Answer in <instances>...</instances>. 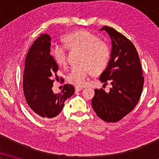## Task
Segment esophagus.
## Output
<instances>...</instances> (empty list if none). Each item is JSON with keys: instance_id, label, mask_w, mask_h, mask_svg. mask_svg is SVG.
I'll return each mask as SVG.
<instances>
[{"instance_id": "1", "label": "esophagus", "mask_w": 159, "mask_h": 159, "mask_svg": "<svg viewBox=\"0 0 159 159\" xmlns=\"http://www.w3.org/2000/svg\"><path fill=\"white\" fill-rule=\"evenodd\" d=\"M83 88L82 87H75V91L76 92H79V91H81Z\"/></svg>"}]
</instances>
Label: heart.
I'll use <instances>...</instances> for the list:
<instances>
[{
  "instance_id": "1",
  "label": "heart",
  "mask_w": 159,
  "mask_h": 159,
  "mask_svg": "<svg viewBox=\"0 0 159 159\" xmlns=\"http://www.w3.org/2000/svg\"><path fill=\"white\" fill-rule=\"evenodd\" d=\"M66 45L71 49L82 51L79 62L81 64L71 67L67 75V81L77 87L87 84L91 73H99L108 66L111 58L108 46L95 34L88 30H80L69 33L64 38ZM51 55L56 64L64 66L66 63V48L55 43L51 48Z\"/></svg>"
}]
</instances>
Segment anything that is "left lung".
Instances as JSON below:
<instances>
[{
	"mask_svg": "<svg viewBox=\"0 0 159 159\" xmlns=\"http://www.w3.org/2000/svg\"><path fill=\"white\" fill-rule=\"evenodd\" d=\"M111 40L108 64L100 76L104 84L112 85L106 93L95 89L92 106L98 116L108 122H116L135 107L142 93L144 77L138 51L131 41L114 28L105 26Z\"/></svg>",
	"mask_w": 159,
	"mask_h": 159,
	"instance_id": "8db88e82",
	"label": "left lung"
}]
</instances>
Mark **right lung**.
Listing matches in <instances>:
<instances>
[{
  "mask_svg": "<svg viewBox=\"0 0 159 159\" xmlns=\"http://www.w3.org/2000/svg\"><path fill=\"white\" fill-rule=\"evenodd\" d=\"M51 52V37L42 34L28 51L23 74V90L27 103L38 117L53 119L61 111L64 102L75 93L71 84H64L59 93L52 87L58 70Z\"/></svg>",
  "mask_w": 159,
  "mask_h": 159,
  "instance_id": "right-lung-1",
  "label": "right lung"
}]
</instances>
